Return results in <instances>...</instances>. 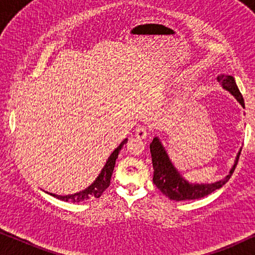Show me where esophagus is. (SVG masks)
I'll return each mask as SVG.
<instances>
[{
    "mask_svg": "<svg viewBox=\"0 0 255 255\" xmlns=\"http://www.w3.org/2000/svg\"><path fill=\"white\" fill-rule=\"evenodd\" d=\"M134 135H135V137H137L138 139H145V138H147L148 132H147V130H146V128H145L144 127H139V128H137V130H135Z\"/></svg>",
    "mask_w": 255,
    "mask_h": 255,
    "instance_id": "esophagus-1",
    "label": "esophagus"
}]
</instances>
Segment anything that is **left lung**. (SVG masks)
<instances>
[{"label":"left lung","instance_id":"obj_1","mask_svg":"<svg viewBox=\"0 0 255 255\" xmlns=\"http://www.w3.org/2000/svg\"><path fill=\"white\" fill-rule=\"evenodd\" d=\"M217 80L223 86V88L229 90L236 97L237 101L245 108L243 95L239 92L233 76L221 75L218 76ZM149 151H151L153 169H154V173H153V183L155 184L156 188L163 195H166L167 197H169L170 200L174 201L197 200V198L208 196V195L214 193L215 190L222 188L228 182L233 172H235L240 155L239 152L236 158L235 165H233L232 169L230 170L229 175H226L224 179L211 184H195L189 183L180 175V173L177 172L175 167L173 166V163L170 162L165 148H163V146L159 141L158 138L153 139L151 144H149Z\"/></svg>","mask_w":255,"mask_h":255}]
</instances>
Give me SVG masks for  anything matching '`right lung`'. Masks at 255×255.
I'll return each mask as SVG.
<instances>
[{
	"label": "right lung",
	"mask_w": 255,
	"mask_h": 255,
	"mask_svg": "<svg viewBox=\"0 0 255 255\" xmlns=\"http://www.w3.org/2000/svg\"><path fill=\"white\" fill-rule=\"evenodd\" d=\"M125 142H127V139H124V140L121 142V145L118 146L113 153H111V155L109 156V159H108L106 165H104L103 169L101 170V174L99 175V177H97V179L94 181L92 186H89L87 189L73 195H67V196H59V195H54V194H50V195L59 198V200L61 201L73 202V203H79V202L92 200V198H100L101 195L103 194V191L110 186L111 175H113L116 159L118 158V153H120Z\"/></svg>",
	"instance_id": "1"
}]
</instances>
